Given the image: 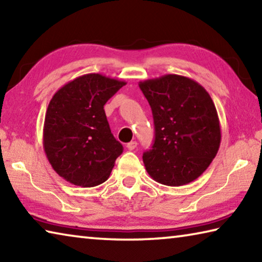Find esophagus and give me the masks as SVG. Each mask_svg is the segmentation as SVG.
<instances>
[{
  "instance_id": "1",
  "label": "esophagus",
  "mask_w": 262,
  "mask_h": 262,
  "mask_svg": "<svg viewBox=\"0 0 262 262\" xmlns=\"http://www.w3.org/2000/svg\"><path fill=\"white\" fill-rule=\"evenodd\" d=\"M137 147V142L136 141H132L129 143H127V148L128 150H134Z\"/></svg>"
}]
</instances>
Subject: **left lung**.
Segmentation results:
<instances>
[{
    "label": "left lung",
    "instance_id": "1",
    "mask_svg": "<svg viewBox=\"0 0 262 262\" xmlns=\"http://www.w3.org/2000/svg\"><path fill=\"white\" fill-rule=\"evenodd\" d=\"M152 111L155 141L143 154L157 183L181 186L198 179L219 151L221 127L211 97L194 79L168 74L139 83Z\"/></svg>",
    "mask_w": 262,
    "mask_h": 262
}]
</instances>
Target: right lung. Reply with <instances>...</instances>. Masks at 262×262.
Listing matches in <instances>:
<instances>
[{"mask_svg":"<svg viewBox=\"0 0 262 262\" xmlns=\"http://www.w3.org/2000/svg\"><path fill=\"white\" fill-rule=\"evenodd\" d=\"M126 82L86 74L53 96L43 123V150L54 171L68 183L94 187L108 179L122 144L114 139L104 105Z\"/></svg>","mask_w":262,"mask_h":262,"instance_id":"right-lung-1","label":"right lung"}]
</instances>
